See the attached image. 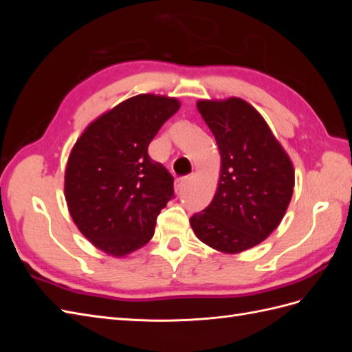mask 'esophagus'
<instances>
[{"instance_id":"obj_1","label":"esophagus","mask_w":352,"mask_h":352,"mask_svg":"<svg viewBox=\"0 0 352 352\" xmlns=\"http://www.w3.org/2000/svg\"><path fill=\"white\" fill-rule=\"evenodd\" d=\"M188 184H189V179L188 177H179V179H176L175 190H176V192H180V190H182Z\"/></svg>"}]
</instances>
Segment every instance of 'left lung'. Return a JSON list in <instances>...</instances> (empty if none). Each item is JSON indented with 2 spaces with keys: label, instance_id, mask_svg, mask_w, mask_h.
Segmentation results:
<instances>
[{
  "label": "left lung",
  "instance_id": "left-lung-1",
  "mask_svg": "<svg viewBox=\"0 0 352 352\" xmlns=\"http://www.w3.org/2000/svg\"><path fill=\"white\" fill-rule=\"evenodd\" d=\"M197 109L217 142L220 177L210 206L189 219L190 228L212 250L239 254L280 225L294 194V164L245 100H199Z\"/></svg>",
  "mask_w": 352,
  "mask_h": 352
}]
</instances>
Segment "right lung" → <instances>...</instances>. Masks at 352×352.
Wrapping results in <instances>:
<instances>
[{
	"instance_id": "right-lung-1",
	"label": "right lung",
	"mask_w": 352,
	"mask_h": 352,
	"mask_svg": "<svg viewBox=\"0 0 352 352\" xmlns=\"http://www.w3.org/2000/svg\"><path fill=\"white\" fill-rule=\"evenodd\" d=\"M180 101L140 94L91 122L73 145L65 197L74 225L95 248L116 258L142 248L173 197V176L153 162L148 145Z\"/></svg>"
}]
</instances>
